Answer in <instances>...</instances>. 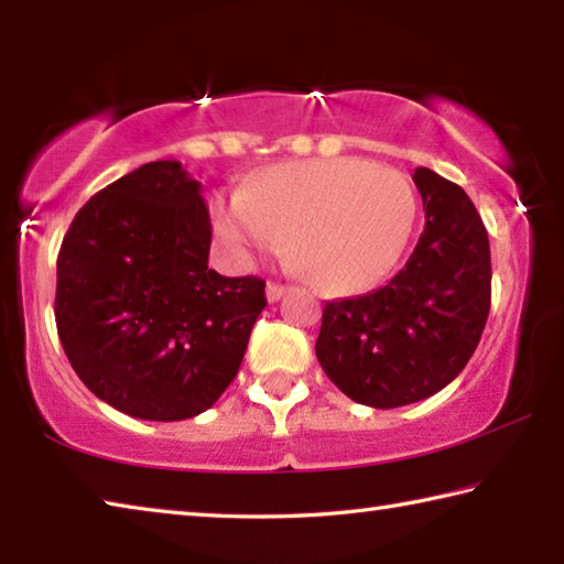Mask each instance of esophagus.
Segmentation results:
<instances>
[{
    "label": "esophagus",
    "instance_id": "34e87169",
    "mask_svg": "<svg viewBox=\"0 0 564 564\" xmlns=\"http://www.w3.org/2000/svg\"><path fill=\"white\" fill-rule=\"evenodd\" d=\"M283 293H285V289H283L281 283H271V281L265 283V301H269V303H275V301H279Z\"/></svg>",
    "mask_w": 564,
    "mask_h": 564
}]
</instances>
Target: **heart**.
Segmentation results:
<instances>
[{
  "label": "heart",
  "instance_id": "b5f03b06",
  "mask_svg": "<svg viewBox=\"0 0 564 564\" xmlns=\"http://www.w3.org/2000/svg\"><path fill=\"white\" fill-rule=\"evenodd\" d=\"M415 212L410 181L366 159L279 164L212 208L216 234L238 265L283 238L289 263L326 293H356L383 279L403 253Z\"/></svg>",
  "mask_w": 564,
  "mask_h": 564
}]
</instances>
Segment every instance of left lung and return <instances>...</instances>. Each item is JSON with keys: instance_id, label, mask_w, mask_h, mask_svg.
<instances>
[{"instance_id": "1", "label": "left lung", "mask_w": 564, "mask_h": 564, "mask_svg": "<svg viewBox=\"0 0 564 564\" xmlns=\"http://www.w3.org/2000/svg\"><path fill=\"white\" fill-rule=\"evenodd\" d=\"M425 226L386 285L323 308L316 356L350 400L400 408L443 390L467 366L490 313V241L470 196L420 166Z\"/></svg>"}]
</instances>
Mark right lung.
<instances>
[{"label": "right lung", "mask_w": 564, "mask_h": 564, "mask_svg": "<svg viewBox=\"0 0 564 564\" xmlns=\"http://www.w3.org/2000/svg\"><path fill=\"white\" fill-rule=\"evenodd\" d=\"M208 248L202 184L174 159L121 176L74 216L56 259V330L104 403L186 420L236 378L265 283L218 275Z\"/></svg>", "instance_id": "add662e5"}]
</instances>
